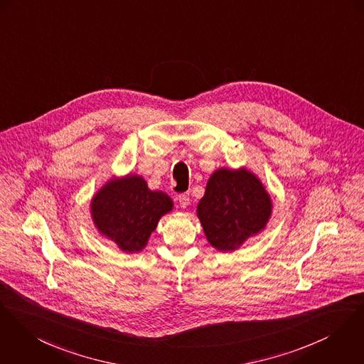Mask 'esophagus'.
<instances>
[{"label": "esophagus", "instance_id": "obj_1", "mask_svg": "<svg viewBox=\"0 0 364 364\" xmlns=\"http://www.w3.org/2000/svg\"><path fill=\"white\" fill-rule=\"evenodd\" d=\"M176 199H177V202L180 203V206H181V208H186V206L190 203V194H188V193L178 194Z\"/></svg>", "mask_w": 364, "mask_h": 364}]
</instances>
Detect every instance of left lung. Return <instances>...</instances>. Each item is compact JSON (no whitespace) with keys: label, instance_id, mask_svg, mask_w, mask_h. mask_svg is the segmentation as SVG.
<instances>
[{"label":"left lung","instance_id":"8db88e82","mask_svg":"<svg viewBox=\"0 0 364 364\" xmlns=\"http://www.w3.org/2000/svg\"><path fill=\"white\" fill-rule=\"evenodd\" d=\"M196 212L210 245L219 251H234L264 228L272 200L247 168H219L210 176Z\"/></svg>","mask_w":364,"mask_h":364}]
</instances>
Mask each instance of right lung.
<instances>
[{
  "instance_id": "right-lung-1",
  "label": "right lung",
  "mask_w": 364,
  "mask_h": 364,
  "mask_svg": "<svg viewBox=\"0 0 364 364\" xmlns=\"http://www.w3.org/2000/svg\"><path fill=\"white\" fill-rule=\"evenodd\" d=\"M171 208L168 196L151 191L139 176L111 180L91 202L97 228L124 252L141 251Z\"/></svg>"
}]
</instances>
